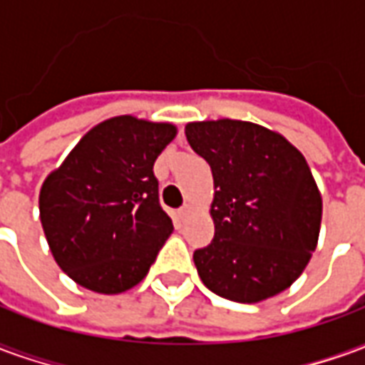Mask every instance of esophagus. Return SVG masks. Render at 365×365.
I'll list each match as a JSON object with an SVG mask.
<instances>
[{
	"mask_svg": "<svg viewBox=\"0 0 365 365\" xmlns=\"http://www.w3.org/2000/svg\"><path fill=\"white\" fill-rule=\"evenodd\" d=\"M187 215H190V207H187V205L180 207V209H178V219H180V221H183V219H185Z\"/></svg>",
	"mask_w": 365,
	"mask_h": 365,
	"instance_id": "1",
	"label": "esophagus"
}]
</instances>
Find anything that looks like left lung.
Instances as JSON below:
<instances>
[{"label": "left lung", "mask_w": 365, "mask_h": 365, "mask_svg": "<svg viewBox=\"0 0 365 365\" xmlns=\"http://www.w3.org/2000/svg\"><path fill=\"white\" fill-rule=\"evenodd\" d=\"M211 166L215 238L193 252L209 289L230 301L274 297L303 274L317 248L322 201L303 154L282 135L246 120L185 127Z\"/></svg>", "instance_id": "1"}]
</instances>
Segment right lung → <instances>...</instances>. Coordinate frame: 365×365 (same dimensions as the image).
I'll use <instances>...</instances> for the list:
<instances>
[{
  "label": "right lung",
  "mask_w": 365,
  "mask_h": 365,
  "mask_svg": "<svg viewBox=\"0 0 365 365\" xmlns=\"http://www.w3.org/2000/svg\"><path fill=\"white\" fill-rule=\"evenodd\" d=\"M174 136L168 123L113 117L44 180L38 209L51 252L86 289L113 295L135 287L172 235L154 162Z\"/></svg>",
  "instance_id": "right-lung-1"
}]
</instances>
